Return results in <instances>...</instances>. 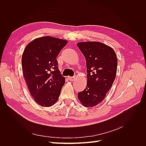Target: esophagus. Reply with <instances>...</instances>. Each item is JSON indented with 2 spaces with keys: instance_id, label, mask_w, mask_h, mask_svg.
I'll return each mask as SVG.
<instances>
[{
  "instance_id": "obj_1",
  "label": "esophagus",
  "mask_w": 146,
  "mask_h": 146,
  "mask_svg": "<svg viewBox=\"0 0 146 146\" xmlns=\"http://www.w3.org/2000/svg\"><path fill=\"white\" fill-rule=\"evenodd\" d=\"M68 79L70 81H74L75 78L74 77H68Z\"/></svg>"
}]
</instances>
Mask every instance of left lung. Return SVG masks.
<instances>
[{"label": "left lung", "instance_id": "left-lung-1", "mask_svg": "<svg viewBox=\"0 0 146 146\" xmlns=\"http://www.w3.org/2000/svg\"><path fill=\"white\" fill-rule=\"evenodd\" d=\"M86 62L87 85L78 93L83 106L93 107L101 103L115 80L117 59L113 48L98 41L77 43Z\"/></svg>", "mask_w": 146, "mask_h": 146}]
</instances>
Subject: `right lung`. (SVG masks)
I'll return each mask as SVG.
<instances>
[{
  "instance_id": "obj_1",
  "label": "right lung",
  "mask_w": 146,
  "mask_h": 146,
  "mask_svg": "<svg viewBox=\"0 0 146 146\" xmlns=\"http://www.w3.org/2000/svg\"><path fill=\"white\" fill-rule=\"evenodd\" d=\"M67 43L65 39L42 36L29 42L24 50L23 77L31 96L41 107H51L59 98L65 78L56 58Z\"/></svg>"
}]
</instances>
